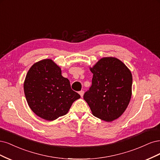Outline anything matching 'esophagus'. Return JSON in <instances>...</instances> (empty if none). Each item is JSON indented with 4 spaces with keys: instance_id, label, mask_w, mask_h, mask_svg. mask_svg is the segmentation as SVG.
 <instances>
[{
    "instance_id": "34e87169",
    "label": "esophagus",
    "mask_w": 160,
    "mask_h": 160,
    "mask_svg": "<svg viewBox=\"0 0 160 160\" xmlns=\"http://www.w3.org/2000/svg\"><path fill=\"white\" fill-rule=\"evenodd\" d=\"M84 91H83V90H81V91H80V92H79V94L80 95V96H81V97H83V96H84Z\"/></svg>"
}]
</instances>
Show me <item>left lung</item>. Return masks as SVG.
<instances>
[{
  "label": "left lung",
  "instance_id": "left-lung-1",
  "mask_svg": "<svg viewBox=\"0 0 160 160\" xmlns=\"http://www.w3.org/2000/svg\"><path fill=\"white\" fill-rule=\"evenodd\" d=\"M90 70L93 74L92 86L84 99L92 114L108 122L118 119L132 97L131 71L115 57L102 58Z\"/></svg>",
  "mask_w": 160,
  "mask_h": 160
}]
</instances>
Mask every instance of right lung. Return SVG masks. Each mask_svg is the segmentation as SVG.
Returning a JSON list of instances; mask_svg holds the SVG:
<instances>
[{"mask_svg":"<svg viewBox=\"0 0 160 160\" xmlns=\"http://www.w3.org/2000/svg\"><path fill=\"white\" fill-rule=\"evenodd\" d=\"M24 92L30 109L38 117L52 121L68 112L80 96L71 89L60 67L51 59L34 63L26 76Z\"/></svg>","mask_w":160,"mask_h":160,"instance_id":"obj_1","label":"right lung"}]
</instances>
